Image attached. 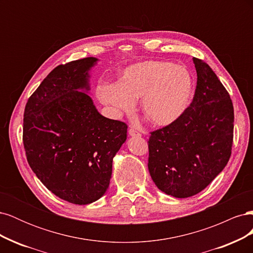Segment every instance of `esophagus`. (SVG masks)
<instances>
[{
  "mask_svg": "<svg viewBox=\"0 0 253 253\" xmlns=\"http://www.w3.org/2000/svg\"><path fill=\"white\" fill-rule=\"evenodd\" d=\"M128 134L131 135V136H141V134L139 133V132H137L135 128H133V127H131L128 129Z\"/></svg>",
  "mask_w": 253,
  "mask_h": 253,
  "instance_id": "1",
  "label": "esophagus"
}]
</instances>
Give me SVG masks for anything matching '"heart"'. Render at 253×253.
<instances>
[{
    "label": "heart",
    "mask_w": 253,
    "mask_h": 253,
    "mask_svg": "<svg viewBox=\"0 0 253 253\" xmlns=\"http://www.w3.org/2000/svg\"><path fill=\"white\" fill-rule=\"evenodd\" d=\"M194 84L186 67L167 61H145L127 67L121 82L99 87V97L117 111L129 112L142 98V111L157 126L179 119L192 101Z\"/></svg>",
    "instance_id": "heart-1"
}]
</instances>
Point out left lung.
Here are the masks:
<instances>
[{"instance_id": "1", "label": "left lung", "mask_w": 253, "mask_h": 253, "mask_svg": "<svg viewBox=\"0 0 253 253\" xmlns=\"http://www.w3.org/2000/svg\"><path fill=\"white\" fill-rule=\"evenodd\" d=\"M192 102L171 125L151 132L148 168L159 190L177 198L203 191L231 156L234 111L230 95L204 60L193 58Z\"/></svg>"}]
</instances>
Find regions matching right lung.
<instances>
[{
    "mask_svg": "<svg viewBox=\"0 0 253 253\" xmlns=\"http://www.w3.org/2000/svg\"><path fill=\"white\" fill-rule=\"evenodd\" d=\"M93 57L58 65L29 97L23 119L27 162L49 191L68 203L87 205L108 190L113 158L127 126L103 117L91 98Z\"/></svg>",
    "mask_w": 253,
    "mask_h": 253,
    "instance_id": "1",
    "label": "right lung"
}]
</instances>
